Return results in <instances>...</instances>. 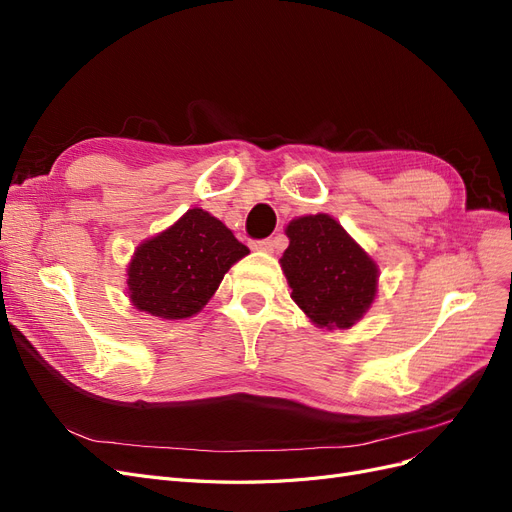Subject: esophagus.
Wrapping results in <instances>:
<instances>
[{"label": "esophagus", "mask_w": 512, "mask_h": 512, "mask_svg": "<svg viewBox=\"0 0 512 512\" xmlns=\"http://www.w3.org/2000/svg\"><path fill=\"white\" fill-rule=\"evenodd\" d=\"M252 247H254V250H262V252H273L275 241L273 239H260V241H254Z\"/></svg>", "instance_id": "34e87169"}]
</instances>
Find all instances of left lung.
<instances>
[{
    "label": "left lung",
    "instance_id": "left-lung-1",
    "mask_svg": "<svg viewBox=\"0 0 512 512\" xmlns=\"http://www.w3.org/2000/svg\"><path fill=\"white\" fill-rule=\"evenodd\" d=\"M280 258L292 299L327 329H348L376 297L378 269L348 232L324 213L292 220Z\"/></svg>",
    "mask_w": 512,
    "mask_h": 512
}]
</instances>
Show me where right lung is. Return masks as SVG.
<instances>
[{"mask_svg":"<svg viewBox=\"0 0 512 512\" xmlns=\"http://www.w3.org/2000/svg\"><path fill=\"white\" fill-rule=\"evenodd\" d=\"M247 247L211 213L190 209L179 222L138 247L128 269L136 309L164 320L190 318L218 290Z\"/></svg>","mask_w":512,"mask_h":512,"instance_id":"add662e5","label":"right lung"}]
</instances>
